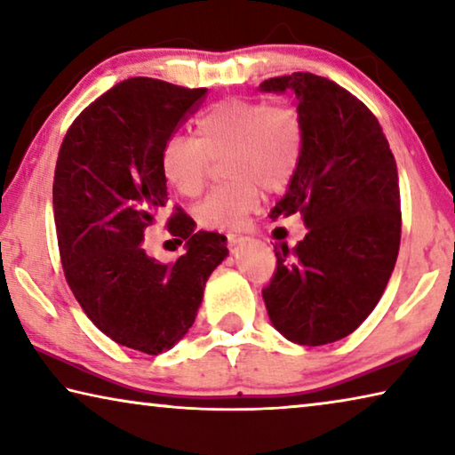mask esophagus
Masks as SVG:
<instances>
[{
  "instance_id": "obj_1",
  "label": "esophagus",
  "mask_w": 455,
  "mask_h": 455,
  "mask_svg": "<svg viewBox=\"0 0 455 455\" xmlns=\"http://www.w3.org/2000/svg\"><path fill=\"white\" fill-rule=\"evenodd\" d=\"M244 241H249V236H244L243 233H236V230H235V233L227 235V243H228L230 249H236V246L243 244Z\"/></svg>"
}]
</instances>
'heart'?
I'll return each instance as SVG.
<instances>
[{
	"label": "heart",
	"instance_id": "heart-1",
	"mask_svg": "<svg viewBox=\"0 0 455 455\" xmlns=\"http://www.w3.org/2000/svg\"><path fill=\"white\" fill-rule=\"evenodd\" d=\"M305 130L295 106L228 98L196 122V138L174 134L160 150V171L172 188L196 196L211 158H222L228 180L196 206L200 225L241 227L260 204V187L279 192L292 180L303 154Z\"/></svg>",
	"mask_w": 455,
	"mask_h": 455
}]
</instances>
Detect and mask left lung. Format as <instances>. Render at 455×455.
I'll list each match as a JSON object with an SVG mask.
<instances>
[{
	"label": "left lung",
	"mask_w": 455,
	"mask_h": 455,
	"mask_svg": "<svg viewBox=\"0 0 455 455\" xmlns=\"http://www.w3.org/2000/svg\"><path fill=\"white\" fill-rule=\"evenodd\" d=\"M259 90L292 92L305 130L297 172L271 217L299 212L307 235L275 252L263 299L283 337L317 347L353 333L394 273L402 241L397 164L371 110L339 84L295 72Z\"/></svg>",
	"instance_id": "obj_1"
}]
</instances>
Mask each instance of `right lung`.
Masks as SVG:
<instances>
[{
  "mask_svg": "<svg viewBox=\"0 0 455 455\" xmlns=\"http://www.w3.org/2000/svg\"><path fill=\"white\" fill-rule=\"evenodd\" d=\"M154 78H128L84 110L61 142L53 220L66 281L90 321L118 345L158 355L188 333L227 236L195 230L176 209L168 230L184 252L164 265L144 230L166 204L160 150L204 98ZM176 238V241H179Z\"/></svg>",
  "mask_w": 455,
  "mask_h": 455,
  "instance_id": "1",
  "label": "right lung"
}]
</instances>
